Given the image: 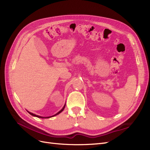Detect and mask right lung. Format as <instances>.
<instances>
[{
  "instance_id": "obj_1",
  "label": "right lung",
  "mask_w": 150,
  "mask_h": 150,
  "mask_svg": "<svg viewBox=\"0 0 150 150\" xmlns=\"http://www.w3.org/2000/svg\"><path fill=\"white\" fill-rule=\"evenodd\" d=\"M65 106H66V104L64 106V107L62 108V110H61V111H59L57 113H56V115H53V116H49V117H42V116H38V115H34V114H33V113H32V112H29L28 111V112L29 113L30 115H31L32 116H35V117H39V118H49V117H52V116H56V115H59V114L60 112H61L63 110H64V108H65Z\"/></svg>"
}]
</instances>
